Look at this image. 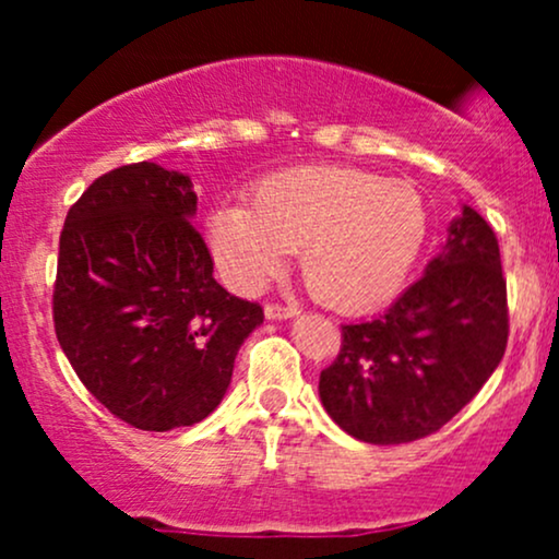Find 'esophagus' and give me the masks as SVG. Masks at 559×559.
I'll list each match as a JSON object with an SVG mask.
<instances>
[{"label": "esophagus", "mask_w": 559, "mask_h": 559, "mask_svg": "<svg viewBox=\"0 0 559 559\" xmlns=\"http://www.w3.org/2000/svg\"><path fill=\"white\" fill-rule=\"evenodd\" d=\"M299 316V307L297 305H265V318L267 320H288V318H297Z\"/></svg>", "instance_id": "esophagus-1"}]
</instances>
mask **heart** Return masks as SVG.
I'll return each mask as SVG.
<instances>
[{
	"mask_svg": "<svg viewBox=\"0 0 559 559\" xmlns=\"http://www.w3.org/2000/svg\"><path fill=\"white\" fill-rule=\"evenodd\" d=\"M428 230L420 191L344 165L267 176L252 204H221L207 241L241 288L265 284L299 252L305 286L342 312L373 310L400 292Z\"/></svg>",
	"mask_w": 559,
	"mask_h": 559,
	"instance_id": "obj_1",
	"label": "heart"
}]
</instances>
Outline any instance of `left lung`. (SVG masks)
<instances>
[{"label":"left lung","instance_id":"1","mask_svg":"<svg viewBox=\"0 0 559 559\" xmlns=\"http://www.w3.org/2000/svg\"><path fill=\"white\" fill-rule=\"evenodd\" d=\"M426 271L383 316L342 325L320 402L368 444L439 431L489 381L507 346V286L489 223L463 204Z\"/></svg>","mask_w":559,"mask_h":559}]
</instances>
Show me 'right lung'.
I'll return each instance as SVG.
<instances>
[{
  "label": "right lung",
  "mask_w": 559,
  "mask_h": 559,
  "mask_svg": "<svg viewBox=\"0 0 559 559\" xmlns=\"http://www.w3.org/2000/svg\"><path fill=\"white\" fill-rule=\"evenodd\" d=\"M189 176L157 163L105 173L60 236L55 331L81 383L141 431L204 420L223 402L262 307L213 278Z\"/></svg>",
  "instance_id": "add662e5"
}]
</instances>
